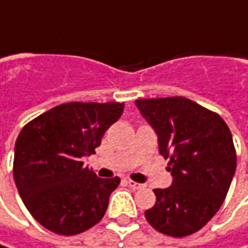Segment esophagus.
Segmentation results:
<instances>
[{"label": "esophagus", "instance_id": "34e87169", "mask_svg": "<svg viewBox=\"0 0 248 248\" xmlns=\"http://www.w3.org/2000/svg\"><path fill=\"white\" fill-rule=\"evenodd\" d=\"M127 185H129L130 188H133V189H140V188H143V186H144L143 184H139V182L132 181V180H129V181H127Z\"/></svg>", "mask_w": 248, "mask_h": 248}]
</instances>
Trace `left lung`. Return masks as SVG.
Here are the masks:
<instances>
[{
    "instance_id": "obj_1",
    "label": "left lung",
    "mask_w": 248,
    "mask_h": 248,
    "mask_svg": "<svg viewBox=\"0 0 248 248\" xmlns=\"http://www.w3.org/2000/svg\"><path fill=\"white\" fill-rule=\"evenodd\" d=\"M135 102L172 175L171 186L154 189L155 205L144 216L163 234L189 236L211 220L227 195L237 160L232 133L217 113L184 96Z\"/></svg>"
}]
</instances>
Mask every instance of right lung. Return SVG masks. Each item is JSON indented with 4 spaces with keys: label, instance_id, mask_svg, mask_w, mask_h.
<instances>
[{
    "label": "right lung",
    "instance_id": "right-lung-1",
    "mask_svg": "<svg viewBox=\"0 0 248 248\" xmlns=\"http://www.w3.org/2000/svg\"><path fill=\"white\" fill-rule=\"evenodd\" d=\"M124 108L119 102H68L23 126L14 180L26 209L47 230L73 236L104 217L121 180L98 178L82 158L95 153Z\"/></svg>",
    "mask_w": 248,
    "mask_h": 248
}]
</instances>
